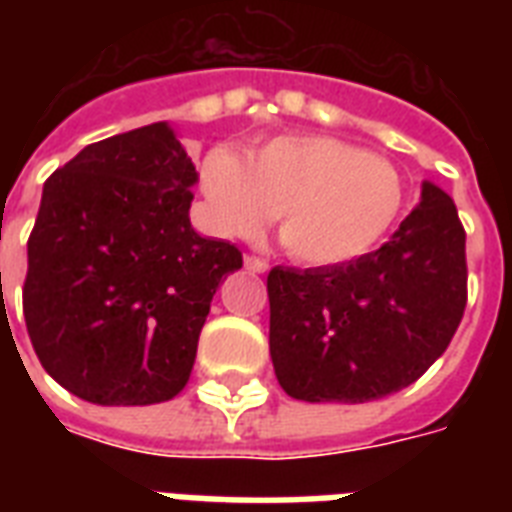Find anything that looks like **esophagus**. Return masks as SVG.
Returning <instances> with one entry per match:
<instances>
[{
  "label": "esophagus",
  "mask_w": 512,
  "mask_h": 512,
  "mask_svg": "<svg viewBox=\"0 0 512 512\" xmlns=\"http://www.w3.org/2000/svg\"><path fill=\"white\" fill-rule=\"evenodd\" d=\"M244 265H247V271H252V273H265V271H268V263H265L263 257L247 255V257H244Z\"/></svg>",
  "instance_id": "1"
}]
</instances>
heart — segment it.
<instances>
[{
	"mask_svg": "<svg viewBox=\"0 0 512 512\" xmlns=\"http://www.w3.org/2000/svg\"><path fill=\"white\" fill-rule=\"evenodd\" d=\"M199 185L223 236L252 239L276 215L281 244L305 265L366 255L404 207V183L393 164L324 135L276 138L247 162L231 148H212Z\"/></svg>",
	"mask_w": 512,
	"mask_h": 512,
	"instance_id": "1",
	"label": "heart"
}]
</instances>
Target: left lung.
<instances>
[{"mask_svg": "<svg viewBox=\"0 0 512 512\" xmlns=\"http://www.w3.org/2000/svg\"><path fill=\"white\" fill-rule=\"evenodd\" d=\"M271 358L300 401L364 404L412 385L468 305L465 228L438 185L380 249L327 268L268 273Z\"/></svg>", "mask_w": 512, "mask_h": 512, "instance_id": "8db88e82", "label": "left lung"}]
</instances>
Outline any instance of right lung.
I'll return each mask as SVG.
<instances>
[{
    "instance_id": "obj_1",
    "label": "right lung",
    "mask_w": 512,
    "mask_h": 512,
    "mask_svg": "<svg viewBox=\"0 0 512 512\" xmlns=\"http://www.w3.org/2000/svg\"><path fill=\"white\" fill-rule=\"evenodd\" d=\"M196 180L167 122L98 140L47 177L23 316L68 393L146 406L185 388L212 295L241 268L239 247L191 228Z\"/></svg>"
}]
</instances>
